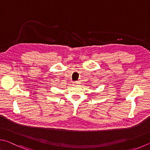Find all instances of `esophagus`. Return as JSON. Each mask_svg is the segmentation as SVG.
Masks as SVG:
<instances>
[{
    "label": "esophagus",
    "instance_id": "34e87169",
    "mask_svg": "<svg viewBox=\"0 0 150 150\" xmlns=\"http://www.w3.org/2000/svg\"><path fill=\"white\" fill-rule=\"evenodd\" d=\"M79 83V81H75V82L73 83V84H78Z\"/></svg>",
    "mask_w": 150,
    "mask_h": 150
}]
</instances>
